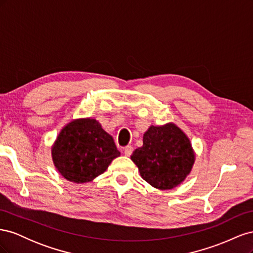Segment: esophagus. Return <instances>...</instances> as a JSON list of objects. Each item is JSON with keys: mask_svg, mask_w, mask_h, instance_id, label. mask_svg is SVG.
Segmentation results:
<instances>
[{"mask_svg": "<svg viewBox=\"0 0 253 253\" xmlns=\"http://www.w3.org/2000/svg\"><path fill=\"white\" fill-rule=\"evenodd\" d=\"M133 153V147L132 145H127V147L125 148V155L129 156Z\"/></svg>", "mask_w": 253, "mask_h": 253, "instance_id": "obj_1", "label": "esophagus"}]
</instances>
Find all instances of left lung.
<instances>
[{
    "mask_svg": "<svg viewBox=\"0 0 253 253\" xmlns=\"http://www.w3.org/2000/svg\"><path fill=\"white\" fill-rule=\"evenodd\" d=\"M131 159L151 186L170 190L190 173L194 153L188 137L179 127L169 124L152 126L143 135V145L133 152Z\"/></svg>",
    "mask_w": 253,
    "mask_h": 253,
    "instance_id": "1",
    "label": "left lung"
}]
</instances>
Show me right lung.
<instances>
[{
	"instance_id": "right-lung-1",
	"label": "right lung",
	"mask_w": 253,
	"mask_h": 253,
	"mask_svg": "<svg viewBox=\"0 0 253 253\" xmlns=\"http://www.w3.org/2000/svg\"><path fill=\"white\" fill-rule=\"evenodd\" d=\"M51 154L64 178L82 183L102 174L120 152L101 125L87 118L68 124L59 134Z\"/></svg>"
}]
</instances>
